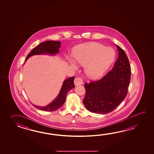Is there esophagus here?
I'll return each instance as SVG.
<instances>
[{
    "label": "esophagus",
    "mask_w": 154,
    "mask_h": 154,
    "mask_svg": "<svg viewBox=\"0 0 154 154\" xmlns=\"http://www.w3.org/2000/svg\"><path fill=\"white\" fill-rule=\"evenodd\" d=\"M83 84V81L82 79L79 78H76L74 80V84L75 86L78 85H81Z\"/></svg>",
    "instance_id": "1"
}]
</instances>
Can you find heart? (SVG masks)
<instances>
[{"instance_id":"b5f03b06","label":"heart","mask_w":154,"mask_h":154,"mask_svg":"<svg viewBox=\"0 0 154 154\" xmlns=\"http://www.w3.org/2000/svg\"><path fill=\"white\" fill-rule=\"evenodd\" d=\"M72 55L74 60L68 59L70 66L77 69L75 62L84 66L86 75L95 79L100 78L109 68L115 60L116 53L111 47L98 43H89L76 46Z\"/></svg>"}]
</instances>
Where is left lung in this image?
<instances>
[{
    "instance_id": "1",
    "label": "left lung",
    "mask_w": 154,
    "mask_h": 154,
    "mask_svg": "<svg viewBox=\"0 0 154 154\" xmlns=\"http://www.w3.org/2000/svg\"><path fill=\"white\" fill-rule=\"evenodd\" d=\"M115 45L118 49V57L113 69L101 79L84 85L86 94L83 103L92 113L106 114L113 111L127 95L131 66L125 51Z\"/></svg>"
}]
</instances>
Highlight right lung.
Returning a JSON list of instances; mask_svg holds the SVG:
<instances>
[{"instance_id": "1", "label": "right lung", "mask_w": 154, "mask_h": 154, "mask_svg": "<svg viewBox=\"0 0 154 154\" xmlns=\"http://www.w3.org/2000/svg\"><path fill=\"white\" fill-rule=\"evenodd\" d=\"M60 44V42L53 41H48L40 43L39 45L35 47L32 51L27 55L25 62L29 57L35 55H56L59 53ZM74 78H75L74 76L70 77L63 82L58 95L48 105L45 106H38L36 105H33L32 103V104L36 108L45 111H55L58 109L62 106L66 101L68 92L71 89L75 88L74 84Z\"/></svg>"}]
</instances>
